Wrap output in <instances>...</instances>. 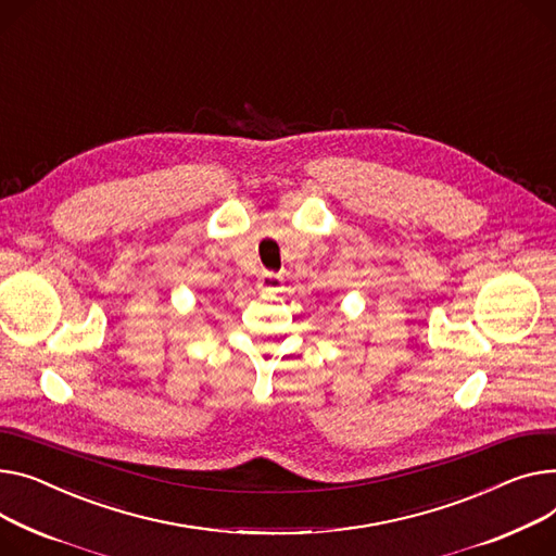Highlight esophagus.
<instances>
[{
  "instance_id": "esophagus-1",
  "label": "esophagus",
  "mask_w": 556,
  "mask_h": 556,
  "mask_svg": "<svg viewBox=\"0 0 556 556\" xmlns=\"http://www.w3.org/2000/svg\"><path fill=\"white\" fill-rule=\"evenodd\" d=\"M281 283H283V277L275 275V273H264L256 281V286L262 292H277L281 288Z\"/></svg>"
}]
</instances>
